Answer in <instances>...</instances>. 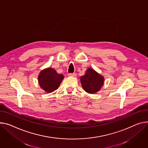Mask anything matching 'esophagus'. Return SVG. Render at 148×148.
<instances>
[{
    "instance_id": "34e87169",
    "label": "esophagus",
    "mask_w": 148,
    "mask_h": 148,
    "mask_svg": "<svg viewBox=\"0 0 148 148\" xmlns=\"http://www.w3.org/2000/svg\"><path fill=\"white\" fill-rule=\"evenodd\" d=\"M68 76H70V77H75V76H76V74H75V73L68 74Z\"/></svg>"
}]
</instances>
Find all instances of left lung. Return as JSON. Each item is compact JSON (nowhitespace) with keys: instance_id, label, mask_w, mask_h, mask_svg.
I'll use <instances>...</instances> for the list:
<instances>
[{"instance_id":"1","label":"left lung","mask_w":148,"mask_h":148,"mask_svg":"<svg viewBox=\"0 0 148 148\" xmlns=\"http://www.w3.org/2000/svg\"><path fill=\"white\" fill-rule=\"evenodd\" d=\"M104 81L103 76L91 68L87 69L85 74L80 77L83 90L90 94H95L99 92L104 84Z\"/></svg>"}]
</instances>
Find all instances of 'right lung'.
Wrapping results in <instances>:
<instances>
[{"label": "right lung", "mask_w": 148, "mask_h": 148, "mask_svg": "<svg viewBox=\"0 0 148 148\" xmlns=\"http://www.w3.org/2000/svg\"><path fill=\"white\" fill-rule=\"evenodd\" d=\"M64 78L62 74H58L53 68H46L39 73L38 82L45 92L52 93L58 89Z\"/></svg>", "instance_id": "right-lung-1"}]
</instances>
